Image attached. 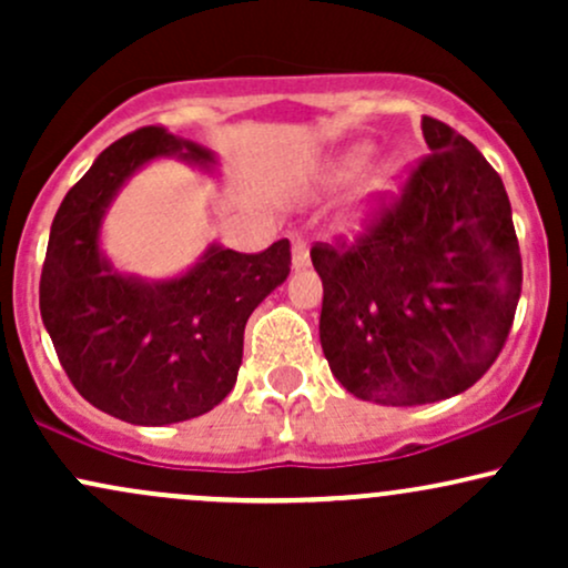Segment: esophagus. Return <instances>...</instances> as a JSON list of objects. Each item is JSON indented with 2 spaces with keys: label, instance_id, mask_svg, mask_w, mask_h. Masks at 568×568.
Returning <instances> with one entry per match:
<instances>
[{
  "label": "esophagus",
  "instance_id": "obj_1",
  "mask_svg": "<svg viewBox=\"0 0 568 568\" xmlns=\"http://www.w3.org/2000/svg\"><path fill=\"white\" fill-rule=\"evenodd\" d=\"M291 256H293V266H296V270H304V266L310 264V245H306L304 240H293Z\"/></svg>",
  "mask_w": 568,
  "mask_h": 568
}]
</instances>
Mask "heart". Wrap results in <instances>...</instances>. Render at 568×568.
I'll return each instance as SVG.
<instances>
[{
  "label": "heart",
  "mask_w": 568,
  "mask_h": 568,
  "mask_svg": "<svg viewBox=\"0 0 568 568\" xmlns=\"http://www.w3.org/2000/svg\"><path fill=\"white\" fill-rule=\"evenodd\" d=\"M363 160H366V152H352L347 160L338 165V175L342 179H347V175H352L355 171H361ZM371 192L379 194V197H387V194L395 192V171H387L384 175H379V179L371 181Z\"/></svg>",
  "instance_id": "b5f03b06"
}]
</instances>
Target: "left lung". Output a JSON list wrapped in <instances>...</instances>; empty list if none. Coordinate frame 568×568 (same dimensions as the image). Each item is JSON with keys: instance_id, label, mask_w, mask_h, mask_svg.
<instances>
[{"instance_id": "obj_1", "label": "left lung", "mask_w": 568, "mask_h": 568, "mask_svg": "<svg viewBox=\"0 0 568 568\" xmlns=\"http://www.w3.org/2000/svg\"><path fill=\"white\" fill-rule=\"evenodd\" d=\"M427 158L355 237L312 245L321 344L361 400L425 406L473 387L505 347L524 264L499 173L465 135L422 116Z\"/></svg>"}]
</instances>
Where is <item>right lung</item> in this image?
Wrapping results in <instances>:
<instances>
[{
  "instance_id": "1",
  "label": "right lung",
  "mask_w": 568,
  "mask_h": 568,
  "mask_svg": "<svg viewBox=\"0 0 568 568\" xmlns=\"http://www.w3.org/2000/svg\"><path fill=\"white\" fill-rule=\"evenodd\" d=\"M165 154L213 160L160 125L122 135L63 197L39 280V312L77 393L146 427L194 419L232 393L247 317L291 272L288 240L262 253L213 245L168 283L114 272L98 251L103 213L128 175Z\"/></svg>"
}]
</instances>
